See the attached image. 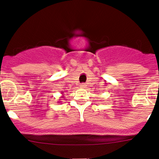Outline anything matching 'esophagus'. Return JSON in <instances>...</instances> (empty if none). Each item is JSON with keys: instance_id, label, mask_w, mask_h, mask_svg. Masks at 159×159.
I'll return each instance as SVG.
<instances>
[{"instance_id": "1", "label": "esophagus", "mask_w": 159, "mask_h": 159, "mask_svg": "<svg viewBox=\"0 0 159 159\" xmlns=\"http://www.w3.org/2000/svg\"><path fill=\"white\" fill-rule=\"evenodd\" d=\"M85 87H86V84H81L80 85V88H85Z\"/></svg>"}]
</instances>
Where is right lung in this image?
Wrapping results in <instances>:
<instances>
[{"mask_svg":"<svg viewBox=\"0 0 159 159\" xmlns=\"http://www.w3.org/2000/svg\"><path fill=\"white\" fill-rule=\"evenodd\" d=\"M64 98V94H63V91L62 92H61V98ZM58 103H60V101H58Z\"/></svg>","mask_w":159,"mask_h":159,"instance_id":"right-lung-1","label":"right lung"}]
</instances>
